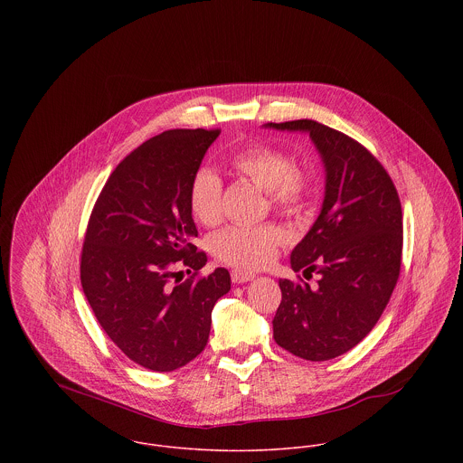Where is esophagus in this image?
<instances>
[{"label": "esophagus", "instance_id": "esophagus-1", "mask_svg": "<svg viewBox=\"0 0 463 463\" xmlns=\"http://www.w3.org/2000/svg\"><path fill=\"white\" fill-rule=\"evenodd\" d=\"M255 278H257L255 272H248V270H244V269H233V270H232V279H233V283H246V281H251V279H255Z\"/></svg>", "mask_w": 463, "mask_h": 463}]
</instances>
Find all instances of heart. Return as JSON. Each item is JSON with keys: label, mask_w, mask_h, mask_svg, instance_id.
I'll use <instances>...</instances> for the list:
<instances>
[{"label": "heart", "mask_w": 463, "mask_h": 463, "mask_svg": "<svg viewBox=\"0 0 463 463\" xmlns=\"http://www.w3.org/2000/svg\"><path fill=\"white\" fill-rule=\"evenodd\" d=\"M230 164L241 176L265 191L276 210L299 212L308 199V175L292 165L290 158L272 146H250L235 153ZM189 208L204 226L219 222L222 215V182L215 173L201 169L194 175L189 189ZM281 242L283 233L276 226H230L213 235L212 251L224 264L259 269L274 260Z\"/></svg>", "instance_id": "heart-1"}]
</instances>
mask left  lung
Wrapping results in <instances>:
<instances>
[{
    "label": "left lung",
    "instance_id": "1",
    "mask_svg": "<svg viewBox=\"0 0 463 463\" xmlns=\"http://www.w3.org/2000/svg\"><path fill=\"white\" fill-rule=\"evenodd\" d=\"M264 127L308 133L325 167L321 212L290 253V267L319 274V287L279 279L272 319L278 345L325 362L364 340L392 296L402 251L401 203L383 165L351 137L310 119Z\"/></svg>",
    "mask_w": 463,
    "mask_h": 463
}]
</instances>
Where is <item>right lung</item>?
Listing matches in <instances>:
<instances>
[{
  "instance_id": "obj_1",
  "label": "right lung",
  "mask_w": 463,
  "mask_h": 463,
  "mask_svg": "<svg viewBox=\"0 0 463 463\" xmlns=\"http://www.w3.org/2000/svg\"><path fill=\"white\" fill-rule=\"evenodd\" d=\"M219 130H169L137 149L107 180L81 250L83 294L112 342L135 364L171 373L204 349L212 310L230 292L224 267L173 285L175 267L198 272L189 189Z\"/></svg>"
}]
</instances>
